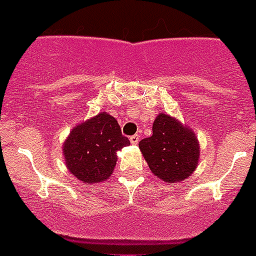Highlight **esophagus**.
<instances>
[{
	"label": "esophagus",
	"instance_id": "34e87169",
	"mask_svg": "<svg viewBox=\"0 0 256 256\" xmlns=\"http://www.w3.org/2000/svg\"><path fill=\"white\" fill-rule=\"evenodd\" d=\"M130 144H137L138 140H140V136H138V134L130 136Z\"/></svg>",
	"mask_w": 256,
	"mask_h": 256
}]
</instances>
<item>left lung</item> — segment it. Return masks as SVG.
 <instances>
[{"mask_svg":"<svg viewBox=\"0 0 256 256\" xmlns=\"http://www.w3.org/2000/svg\"><path fill=\"white\" fill-rule=\"evenodd\" d=\"M140 148L154 175L166 182L186 179L198 164L199 146L193 130L164 112L154 119L151 137L140 140Z\"/></svg>","mask_w":256,"mask_h":256,"instance_id":"obj_1","label":"left lung"}]
</instances>
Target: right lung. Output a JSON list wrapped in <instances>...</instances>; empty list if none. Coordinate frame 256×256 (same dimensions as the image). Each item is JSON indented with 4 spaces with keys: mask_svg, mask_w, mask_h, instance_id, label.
I'll return each mask as SVG.
<instances>
[{
    "mask_svg": "<svg viewBox=\"0 0 256 256\" xmlns=\"http://www.w3.org/2000/svg\"><path fill=\"white\" fill-rule=\"evenodd\" d=\"M116 118L100 112L71 130L63 144L67 168L88 184L104 182L112 174L116 151L130 146Z\"/></svg>",
    "mask_w": 256,
    "mask_h": 256,
    "instance_id": "obj_1",
    "label": "right lung"
}]
</instances>
